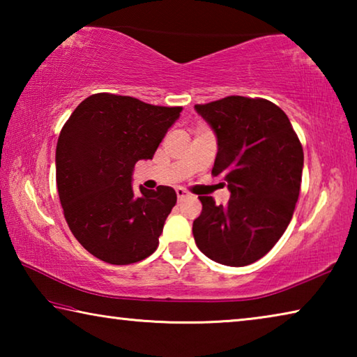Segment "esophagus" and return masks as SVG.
Wrapping results in <instances>:
<instances>
[{
  "label": "esophagus",
  "mask_w": 357,
  "mask_h": 357,
  "mask_svg": "<svg viewBox=\"0 0 357 357\" xmlns=\"http://www.w3.org/2000/svg\"><path fill=\"white\" fill-rule=\"evenodd\" d=\"M176 195H178V200L183 202L184 198L189 197V193H187V192L183 189V187H178V189H176Z\"/></svg>",
  "instance_id": "34e87169"
}]
</instances>
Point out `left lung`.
Returning <instances> with one entry per match:
<instances>
[{"label": "left lung", "mask_w": 357, "mask_h": 357, "mask_svg": "<svg viewBox=\"0 0 357 357\" xmlns=\"http://www.w3.org/2000/svg\"><path fill=\"white\" fill-rule=\"evenodd\" d=\"M217 137L214 176L231 195L217 206L198 197L195 244L227 266H247L264 257L285 233L301 190L304 151L288 116L266 99L243 96L195 105Z\"/></svg>", "instance_id": "1"}]
</instances>
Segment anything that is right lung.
Wrapping results in <instances>:
<instances>
[{
	"label": "right lung",
	"mask_w": 357,
	"mask_h": 357,
	"mask_svg": "<svg viewBox=\"0 0 357 357\" xmlns=\"http://www.w3.org/2000/svg\"><path fill=\"white\" fill-rule=\"evenodd\" d=\"M181 107L93 94L70 114L56 144V185L72 234L110 264L142 261L159 245L176 192L132 187L138 160L153 159Z\"/></svg>",
	"instance_id": "right-lung-1"
}]
</instances>
